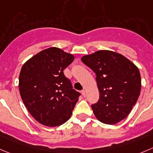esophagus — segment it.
Segmentation results:
<instances>
[{
	"mask_svg": "<svg viewBox=\"0 0 153 153\" xmlns=\"http://www.w3.org/2000/svg\"><path fill=\"white\" fill-rule=\"evenodd\" d=\"M81 92H82V94L83 95V97H85V96H86V91H85V89L82 90V91H81Z\"/></svg>",
	"mask_w": 153,
	"mask_h": 153,
	"instance_id": "34e87169",
	"label": "esophagus"
}]
</instances>
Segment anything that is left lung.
<instances>
[{
  "instance_id": "left-lung-1",
  "label": "left lung",
  "mask_w": 153,
  "mask_h": 153,
  "mask_svg": "<svg viewBox=\"0 0 153 153\" xmlns=\"http://www.w3.org/2000/svg\"><path fill=\"white\" fill-rule=\"evenodd\" d=\"M81 61L96 74L100 97L91 105L96 118L113 125L127 117L140 93L137 67L121 54L108 50L87 55Z\"/></svg>"
}]
</instances>
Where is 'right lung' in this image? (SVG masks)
I'll use <instances>...</instances> for the list:
<instances>
[{
  "label": "right lung",
  "mask_w": 153,
  "mask_h": 153,
  "mask_svg": "<svg viewBox=\"0 0 153 153\" xmlns=\"http://www.w3.org/2000/svg\"><path fill=\"white\" fill-rule=\"evenodd\" d=\"M74 56L51 47L23 65L19 74L20 95L27 110L38 123L56 127L66 123L80 93L73 88L63 71Z\"/></svg>",
  "instance_id": "right-lung-1"
}]
</instances>
